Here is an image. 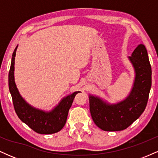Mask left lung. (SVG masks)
<instances>
[{
    "instance_id": "obj_1",
    "label": "left lung",
    "mask_w": 158,
    "mask_h": 158,
    "mask_svg": "<svg viewBox=\"0 0 158 158\" xmlns=\"http://www.w3.org/2000/svg\"><path fill=\"white\" fill-rule=\"evenodd\" d=\"M128 59L135 70V79L127 97L116 103H110L102 97L89 94L92 119L103 131L126 129L140 117L147 105L152 86V68L144 44H139Z\"/></svg>"
}]
</instances>
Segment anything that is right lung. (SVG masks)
<instances>
[{
	"mask_svg": "<svg viewBox=\"0 0 158 158\" xmlns=\"http://www.w3.org/2000/svg\"><path fill=\"white\" fill-rule=\"evenodd\" d=\"M18 46L12 53L9 72V88L16 114L23 123L37 133L50 135L59 132L66 123L69 109L72 106L74 97L81 91L73 92L63 97L58 105L50 110L39 109L29 104L19 93L15 81V57Z\"/></svg>",
	"mask_w": 158,
	"mask_h": 158,
	"instance_id": "add662e5",
	"label": "right lung"
}]
</instances>
